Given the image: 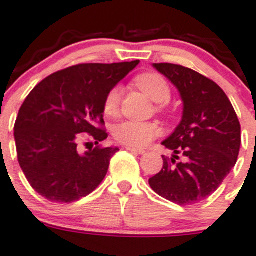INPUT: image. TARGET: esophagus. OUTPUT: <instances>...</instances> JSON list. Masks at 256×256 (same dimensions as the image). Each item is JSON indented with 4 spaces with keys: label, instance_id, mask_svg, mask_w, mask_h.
Masks as SVG:
<instances>
[{
    "label": "esophagus",
    "instance_id": "esophagus-1",
    "mask_svg": "<svg viewBox=\"0 0 256 256\" xmlns=\"http://www.w3.org/2000/svg\"><path fill=\"white\" fill-rule=\"evenodd\" d=\"M126 151L134 152V154H144V152H146L144 148H136V147H132V146H126Z\"/></svg>",
    "mask_w": 256,
    "mask_h": 256
}]
</instances>
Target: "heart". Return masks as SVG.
<instances>
[{"label": "heart", "mask_w": 256, "mask_h": 256, "mask_svg": "<svg viewBox=\"0 0 256 256\" xmlns=\"http://www.w3.org/2000/svg\"><path fill=\"white\" fill-rule=\"evenodd\" d=\"M134 85L140 88L142 92L146 94L152 102L157 104H166L171 98V90L168 84L162 76L157 74H142L134 78ZM122 90L120 88L116 86L106 94L104 99L105 116H116L120 106ZM164 105H160L162 109ZM160 126L154 123L148 122H134L126 120L119 123L114 130V137L118 142L123 144L134 147H144L160 134Z\"/></svg>", "instance_id": "b5f03b06"}]
</instances>
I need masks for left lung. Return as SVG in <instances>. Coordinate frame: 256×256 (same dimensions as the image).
I'll list each match as a JSON object with an SVG mask.
<instances>
[{"mask_svg":"<svg viewBox=\"0 0 256 256\" xmlns=\"http://www.w3.org/2000/svg\"><path fill=\"white\" fill-rule=\"evenodd\" d=\"M154 68L179 90L182 119L162 144L174 151L162 156L164 168L148 180L158 196L179 206L199 203L218 189L236 165L241 146V126L226 94L214 81L172 63ZM179 156L184 161L179 163Z\"/></svg>","mask_w":256,"mask_h":256,"instance_id":"8db88e82","label":"left lung"}]
</instances>
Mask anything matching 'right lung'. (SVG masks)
<instances>
[{
	"mask_svg": "<svg viewBox=\"0 0 256 256\" xmlns=\"http://www.w3.org/2000/svg\"><path fill=\"white\" fill-rule=\"evenodd\" d=\"M138 63H81L32 88L18 110L14 136L20 168L36 193L50 202L71 203L99 186L119 151L99 144L108 138L104 99ZM81 132L96 144L85 155L76 152Z\"/></svg>",
	"mask_w": 256,
	"mask_h": 256,
	"instance_id": "right-lung-1",
	"label": "right lung"
}]
</instances>
